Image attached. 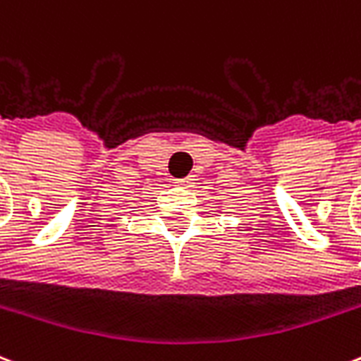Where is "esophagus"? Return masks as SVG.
Returning <instances> with one entry per match:
<instances>
[{"instance_id": "1", "label": "esophagus", "mask_w": 361, "mask_h": 361, "mask_svg": "<svg viewBox=\"0 0 361 361\" xmlns=\"http://www.w3.org/2000/svg\"><path fill=\"white\" fill-rule=\"evenodd\" d=\"M176 185L183 187V189H189V187H192V180L191 178H183V180H174Z\"/></svg>"}]
</instances>
